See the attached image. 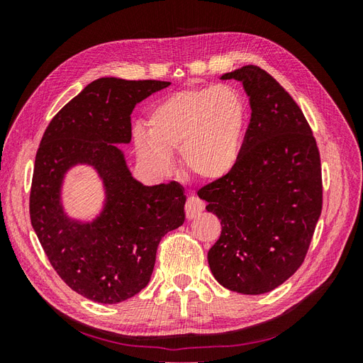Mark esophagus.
<instances>
[{
    "mask_svg": "<svg viewBox=\"0 0 363 363\" xmlns=\"http://www.w3.org/2000/svg\"><path fill=\"white\" fill-rule=\"evenodd\" d=\"M203 208H204V203L199 199V196H189L188 201H186V206H184L186 218L195 219L196 216H200Z\"/></svg>",
    "mask_w": 363,
    "mask_h": 363,
    "instance_id": "obj_1",
    "label": "esophagus"
}]
</instances>
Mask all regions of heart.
Wrapping results in <instances>:
<instances>
[{"mask_svg": "<svg viewBox=\"0 0 363 363\" xmlns=\"http://www.w3.org/2000/svg\"><path fill=\"white\" fill-rule=\"evenodd\" d=\"M248 108L232 84L191 87L168 95L150 111L147 128L133 133L139 162L168 172L180 150L186 172L206 182L221 180L242 155Z\"/></svg>", "mask_w": 363, "mask_h": 363, "instance_id": "heart-1", "label": "heart"}]
</instances>
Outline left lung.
I'll use <instances>...</instances> for the list:
<instances>
[{
	"mask_svg": "<svg viewBox=\"0 0 363 363\" xmlns=\"http://www.w3.org/2000/svg\"><path fill=\"white\" fill-rule=\"evenodd\" d=\"M221 79L242 83L251 119L236 168L199 192L223 225L207 260L224 288L259 295L286 281L309 250L323 208L320 151L301 108L267 71L247 65Z\"/></svg>",
	"mask_w": 363,
	"mask_h": 363,
	"instance_id": "obj_1",
	"label": "left lung"
}]
</instances>
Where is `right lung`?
<instances>
[{
	"label": "right lung",
	"instance_id": "obj_1",
	"mask_svg": "<svg viewBox=\"0 0 363 363\" xmlns=\"http://www.w3.org/2000/svg\"><path fill=\"white\" fill-rule=\"evenodd\" d=\"M171 83L103 77L87 84L51 119L35 160L30 219L45 255L68 286L101 304L144 289L162 238L184 223L179 183L145 186L131 175L119 144H130L138 103ZM91 166L105 189L104 208L83 222L64 212L66 174Z\"/></svg>",
	"mask_w": 363,
	"mask_h": 363
}]
</instances>
